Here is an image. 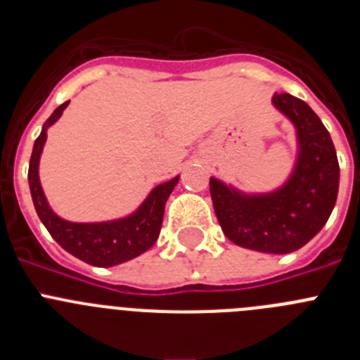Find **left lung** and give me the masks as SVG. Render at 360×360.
Here are the masks:
<instances>
[{
	"label": "left lung",
	"instance_id": "left-lung-1",
	"mask_svg": "<svg viewBox=\"0 0 360 360\" xmlns=\"http://www.w3.org/2000/svg\"><path fill=\"white\" fill-rule=\"evenodd\" d=\"M272 103L297 129L294 174L272 195L243 196L216 178L209 180L221 231L250 250L288 254L307 245L328 221L339 191V162L328 129L304 101L276 94Z\"/></svg>",
	"mask_w": 360,
	"mask_h": 360
}]
</instances>
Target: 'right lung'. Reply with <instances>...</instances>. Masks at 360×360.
<instances>
[{
	"mask_svg": "<svg viewBox=\"0 0 360 360\" xmlns=\"http://www.w3.org/2000/svg\"><path fill=\"white\" fill-rule=\"evenodd\" d=\"M66 106L68 103L61 104L53 111L49 120L44 122L41 135L34 142L30 165H28V184H30L34 207H36L37 216L46 227V231L50 232V236L61 245L66 252L94 266L119 265V263L141 256L142 252L151 249L153 243L157 241L158 234H160L162 219H164L165 202L178 184V176L155 187L151 195L139 207V211H135L128 218L106 221V224H72V221L59 218L49 207L46 198H44L39 174H37V165H39L44 141H46V129L63 115V110Z\"/></svg>",
	"mask_w": 360,
	"mask_h": 360,
	"instance_id": "obj_1",
	"label": "right lung"
}]
</instances>
